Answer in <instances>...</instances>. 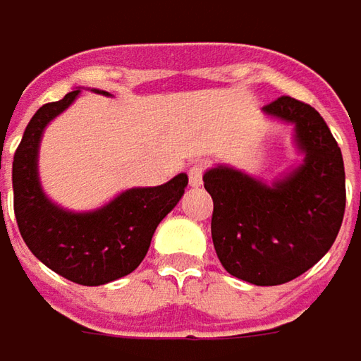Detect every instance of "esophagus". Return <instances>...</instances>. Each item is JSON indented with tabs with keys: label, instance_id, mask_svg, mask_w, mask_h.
Segmentation results:
<instances>
[{
	"label": "esophagus",
	"instance_id": "1",
	"mask_svg": "<svg viewBox=\"0 0 361 361\" xmlns=\"http://www.w3.org/2000/svg\"><path fill=\"white\" fill-rule=\"evenodd\" d=\"M204 166L202 164H195L192 168L188 169V178H190V185L192 188H200L202 185V176H204Z\"/></svg>",
	"mask_w": 361,
	"mask_h": 361
}]
</instances>
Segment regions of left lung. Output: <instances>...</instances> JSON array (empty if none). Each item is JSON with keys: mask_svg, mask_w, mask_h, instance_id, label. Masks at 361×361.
I'll return each mask as SVG.
<instances>
[{"mask_svg": "<svg viewBox=\"0 0 361 361\" xmlns=\"http://www.w3.org/2000/svg\"><path fill=\"white\" fill-rule=\"evenodd\" d=\"M264 114L293 123L304 164L271 185L216 166L204 173V188L214 200L212 240L226 271L254 286H280L316 266L336 242L345 171L338 142L314 107L281 95Z\"/></svg>", "mask_w": 361, "mask_h": 361, "instance_id": "8db88e82", "label": "left lung"}]
</instances>
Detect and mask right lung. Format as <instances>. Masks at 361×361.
<instances>
[{
    "label": "right lung",
    "instance_id": "add662e5",
    "mask_svg": "<svg viewBox=\"0 0 361 361\" xmlns=\"http://www.w3.org/2000/svg\"><path fill=\"white\" fill-rule=\"evenodd\" d=\"M97 94L109 95L107 92ZM80 90L45 104L30 119L13 156V212L18 228L32 254L66 280L102 286L131 274L149 250L159 221L178 205L188 176L156 188H131L94 212H68L42 190L37 152L45 126L68 109ZM1 204V193H0Z\"/></svg>",
    "mask_w": 361,
    "mask_h": 361
}]
</instances>
